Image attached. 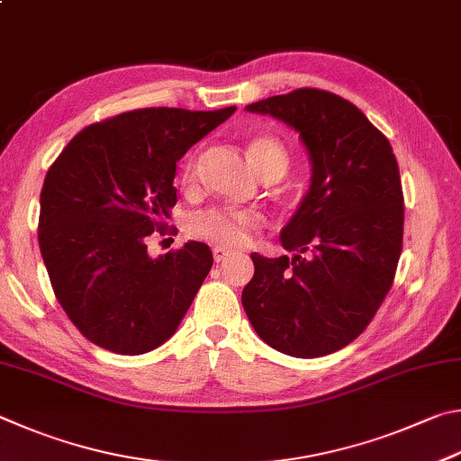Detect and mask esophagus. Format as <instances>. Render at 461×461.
<instances>
[{
    "mask_svg": "<svg viewBox=\"0 0 461 461\" xmlns=\"http://www.w3.org/2000/svg\"><path fill=\"white\" fill-rule=\"evenodd\" d=\"M229 255H230V251H229V249H224V247H214V249H212V257H214L216 263L224 261Z\"/></svg>",
    "mask_w": 461,
    "mask_h": 461,
    "instance_id": "1",
    "label": "esophagus"
}]
</instances>
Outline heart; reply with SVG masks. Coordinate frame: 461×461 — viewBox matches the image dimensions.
<instances>
[{"label":"heart","mask_w":461,"mask_h":461,"mask_svg":"<svg viewBox=\"0 0 461 461\" xmlns=\"http://www.w3.org/2000/svg\"><path fill=\"white\" fill-rule=\"evenodd\" d=\"M249 159L259 176H284L287 169V151L276 137L257 135L249 143ZM196 153H190L184 161L182 180L188 184L196 176ZM261 214L247 208H230L218 206L208 208L190 218V229L198 237L210 240V243L221 245L226 249L243 247L249 243L253 232L259 229Z\"/></svg>","instance_id":"1"}]
</instances>
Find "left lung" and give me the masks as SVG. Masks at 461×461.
<instances>
[{
    "instance_id": "8db88e82",
    "label": "left lung",
    "mask_w": 461,
    "mask_h": 461,
    "mask_svg": "<svg viewBox=\"0 0 461 461\" xmlns=\"http://www.w3.org/2000/svg\"><path fill=\"white\" fill-rule=\"evenodd\" d=\"M300 133L310 188L279 240L287 255L253 253L243 308L263 342L318 358L365 332L393 285L402 249V188L386 137L357 104L320 88L251 103Z\"/></svg>"
}]
</instances>
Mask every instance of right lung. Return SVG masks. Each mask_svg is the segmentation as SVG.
<instances>
[{
	"label": "right lung",
	"instance_id": "obj_1",
	"mask_svg": "<svg viewBox=\"0 0 461 461\" xmlns=\"http://www.w3.org/2000/svg\"><path fill=\"white\" fill-rule=\"evenodd\" d=\"M237 107L127 111L85 127L48 169L38 243L62 310L104 350L145 354L172 338L212 267L188 240L153 259L148 239L176 206V161Z\"/></svg>",
	"mask_w": 461,
	"mask_h": 461
}]
</instances>
